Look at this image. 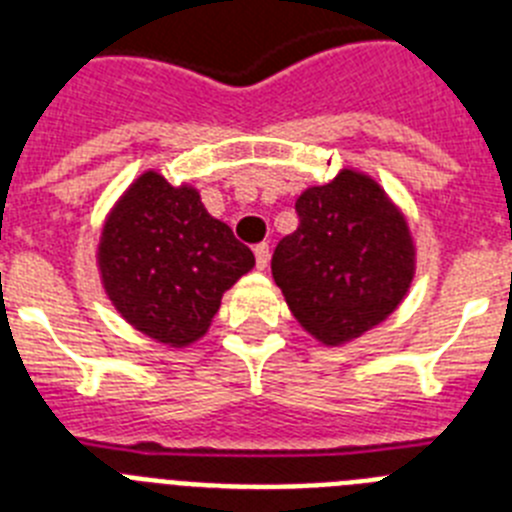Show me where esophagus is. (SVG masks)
<instances>
[{
	"instance_id": "esophagus-1",
	"label": "esophagus",
	"mask_w": 512,
	"mask_h": 512,
	"mask_svg": "<svg viewBox=\"0 0 512 512\" xmlns=\"http://www.w3.org/2000/svg\"><path fill=\"white\" fill-rule=\"evenodd\" d=\"M253 253H256V266H259V269H266V266H269V246H266V243H259V246L253 248Z\"/></svg>"
}]
</instances>
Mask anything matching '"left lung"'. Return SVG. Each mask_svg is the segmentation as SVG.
<instances>
[{
	"label": "left lung",
	"mask_w": 512,
	"mask_h": 512,
	"mask_svg": "<svg viewBox=\"0 0 512 512\" xmlns=\"http://www.w3.org/2000/svg\"><path fill=\"white\" fill-rule=\"evenodd\" d=\"M295 233L271 256L289 310L328 346L359 338L402 302L415 274L408 223L374 179L343 169L295 202Z\"/></svg>",
	"instance_id": "left-lung-1"
}]
</instances>
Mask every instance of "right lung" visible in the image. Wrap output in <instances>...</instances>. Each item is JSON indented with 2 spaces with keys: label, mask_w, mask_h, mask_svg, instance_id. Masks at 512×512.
Here are the masks:
<instances>
[{
  "label": "right lung",
  "mask_w": 512,
  "mask_h": 512,
  "mask_svg": "<svg viewBox=\"0 0 512 512\" xmlns=\"http://www.w3.org/2000/svg\"><path fill=\"white\" fill-rule=\"evenodd\" d=\"M251 248L215 220L192 187L146 171L122 194L99 241L112 305L140 333L187 346L210 328L225 289L253 269Z\"/></svg>",
  "instance_id": "add662e5"
}]
</instances>
